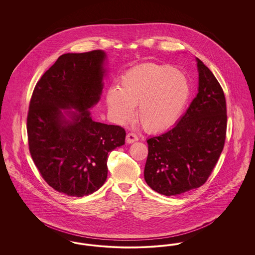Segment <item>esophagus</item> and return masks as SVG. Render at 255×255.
Returning <instances> with one entry per match:
<instances>
[{
	"instance_id": "1",
	"label": "esophagus",
	"mask_w": 255,
	"mask_h": 255,
	"mask_svg": "<svg viewBox=\"0 0 255 255\" xmlns=\"http://www.w3.org/2000/svg\"><path fill=\"white\" fill-rule=\"evenodd\" d=\"M136 140H138V137H137V135H136L135 133H127V135H126V141H127V143H133V142L136 141Z\"/></svg>"
}]
</instances>
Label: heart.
Here are the masks:
<instances>
[{"label":"heart","mask_w":255,"mask_h":255,"mask_svg":"<svg viewBox=\"0 0 255 255\" xmlns=\"http://www.w3.org/2000/svg\"><path fill=\"white\" fill-rule=\"evenodd\" d=\"M188 79L168 65L143 64L130 69L121 78L120 88H110L107 105L113 120L130 122L137 106V121L148 132L173 126L190 97Z\"/></svg>","instance_id":"heart-1"}]
</instances>
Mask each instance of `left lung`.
<instances>
[{"instance_id": "8db88e82", "label": "left lung", "mask_w": 255, "mask_h": 255, "mask_svg": "<svg viewBox=\"0 0 255 255\" xmlns=\"http://www.w3.org/2000/svg\"><path fill=\"white\" fill-rule=\"evenodd\" d=\"M198 94L169 131L147 139V184L156 192L176 196L202 186L224 149L227 103L218 80L197 58Z\"/></svg>"}]
</instances>
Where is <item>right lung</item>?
<instances>
[{
    "label": "right lung",
    "instance_id": "obj_1",
    "mask_svg": "<svg viewBox=\"0 0 255 255\" xmlns=\"http://www.w3.org/2000/svg\"><path fill=\"white\" fill-rule=\"evenodd\" d=\"M103 50L61 55L37 82L26 119L28 148L43 179L56 191L83 197L107 179L111 151L125 130L92 120L103 89ZM75 109L64 112L61 109Z\"/></svg>",
    "mask_w": 255,
    "mask_h": 255
}]
</instances>
